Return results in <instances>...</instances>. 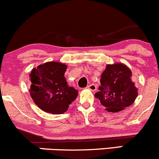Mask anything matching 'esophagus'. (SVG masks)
Returning <instances> with one entry per match:
<instances>
[{
  "label": "esophagus",
  "mask_w": 159,
  "mask_h": 159,
  "mask_svg": "<svg viewBox=\"0 0 159 159\" xmlns=\"http://www.w3.org/2000/svg\"><path fill=\"white\" fill-rule=\"evenodd\" d=\"M87 89L91 90V91H95V90H97V86H96L95 84H92L88 85V86L87 87Z\"/></svg>",
  "instance_id": "1"
}]
</instances>
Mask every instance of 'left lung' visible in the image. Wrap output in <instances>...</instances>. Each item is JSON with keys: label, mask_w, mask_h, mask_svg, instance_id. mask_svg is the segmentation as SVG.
I'll return each mask as SVG.
<instances>
[{"label": "left lung", "mask_w": 159, "mask_h": 159, "mask_svg": "<svg viewBox=\"0 0 159 159\" xmlns=\"http://www.w3.org/2000/svg\"><path fill=\"white\" fill-rule=\"evenodd\" d=\"M101 85L95 97L111 112H118L134 103L138 89L132 81L131 70L121 62L108 64L102 73Z\"/></svg>", "instance_id": "obj_1"}]
</instances>
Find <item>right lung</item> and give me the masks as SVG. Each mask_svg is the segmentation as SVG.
Wrapping results in <instances>:
<instances>
[{"label":"right lung","mask_w":159,"mask_h":159,"mask_svg":"<svg viewBox=\"0 0 159 159\" xmlns=\"http://www.w3.org/2000/svg\"><path fill=\"white\" fill-rule=\"evenodd\" d=\"M66 69V64L48 62L31 70L29 92L41 110L51 114H62L77 98L78 90L69 87L64 77Z\"/></svg>","instance_id":"1"}]
</instances>
